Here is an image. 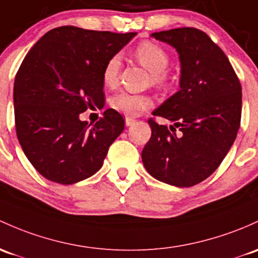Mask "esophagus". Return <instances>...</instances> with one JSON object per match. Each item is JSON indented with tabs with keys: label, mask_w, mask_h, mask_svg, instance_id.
Segmentation results:
<instances>
[{
	"label": "esophagus",
	"mask_w": 258,
	"mask_h": 258,
	"mask_svg": "<svg viewBox=\"0 0 258 258\" xmlns=\"http://www.w3.org/2000/svg\"><path fill=\"white\" fill-rule=\"evenodd\" d=\"M134 123H135V119L129 118V117H126V118H125V125H126V126L133 125V124H134Z\"/></svg>",
	"instance_id": "34e87169"
}]
</instances>
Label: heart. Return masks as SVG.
Returning a JSON list of instances; mask_svg holds the SVG:
<instances>
[{"label": "heart", "instance_id": "b5f03b06", "mask_svg": "<svg viewBox=\"0 0 258 258\" xmlns=\"http://www.w3.org/2000/svg\"><path fill=\"white\" fill-rule=\"evenodd\" d=\"M134 55L143 66L151 73V81L156 86H165L168 81L167 66L170 63L168 52L151 40H144L138 44ZM121 69L120 54H114L107 60L102 70V82L107 87H114L118 84ZM110 107L125 115H139L141 112L152 106V98L149 95H135L129 92L115 93L109 98Z\"/></svg>", "mask_w": 258, "mask_h": 258}]
</instances>
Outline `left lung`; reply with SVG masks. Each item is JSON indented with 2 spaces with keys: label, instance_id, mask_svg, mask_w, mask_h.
<instances>
[{
  "label": "left lung",
  "instance_id": "1",
  "mask_svg": "<svg viewBox=\"0 0 258 258\" xmlns=\"http://www.w3.org/2000/svg\"><path fill=\"white\" fill-rule=\"evenodd\" d=\"M151 37L178 51L181 88L152 112L174 126L170 131L149 119L151 138L141 159L159 181L192 187L217 170L235 141L241 120V84L224 51L202 30L184 27ZM176 127L181 133L177 135Z\"/></svg>",
  "mask_w": 258,
  "mask_h": 258
}]
</instances>
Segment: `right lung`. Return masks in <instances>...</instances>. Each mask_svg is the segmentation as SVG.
<instances>
[{"mask_svg":"<svg viewBox=\"0 0 258 258\" xmlns=\"http://www.w3.org/2000/svg\"><path fill=\"white\" fill-rule=\"evenodd\" d=\"M135 34L57 27L19 66L13 88L17 138L27 159L49 181L73 184L95 174L123 132V115L112 108L95 124L80 114L104 106V63Z\"/></svg>","mask_w":258,"mask_h":258,"instance_id":"1","label":"right lung"}]
</instances>
